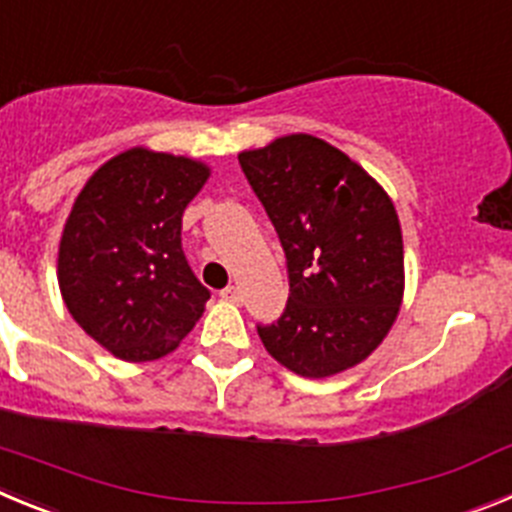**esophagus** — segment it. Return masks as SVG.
Here are the masks:
<instances>
[{
	"instance_id": "esophagus-1",
	"label": "esophagus",
	"mask_w": 512,
	"mask_h": 512,
	"mask_svg": "<svg viewBox=\"0 0 512 512\" xmlns=\"http://www.w3.org/2000/svg\"><path fill=\"white\" fill-rule=\"evenodd\" d=\"M220 295H223V300H228V302H241V300H243L241 287H235V284H230V287H225L223 292H220Z\"/></svg>"
}]
</instances>
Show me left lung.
<instances>
[{
    "label": "left lung",
    "instance_id": "8db88e82",
    "mask_svg": "<svg viewBox=\"0 0 512 512\" xmlns=\"http://www.w3.org/2000/svg\"><path fill=\"white\" fill-rule=\"evenodd\" d=\"M238 161L287 259L284 312L256 325L266 351L312 379L364 361L402 300V233L390 197L312 135H287Z\"/></svg>",
    "mask_w": 512,
    "mask_h": 512
}]
</instances>
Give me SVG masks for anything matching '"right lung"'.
<instances>
[{"label": "right lung", "mask_w": 512, "mask_h": 512, "mask_svg": "<svg viewBox=\"0 0 512 512\" xmlns=\"http://www.w3.org/2000/svg\"><path fill=\"white\" fill-rule=\"evenodd\" d=\"M207 176L192 158L133 148L76 197L58 248V284L76 323L117 359L174 351L210 300L182 251L184 207Z\"/></svg>", "instance_id": "obj_1"}]
</instances>
